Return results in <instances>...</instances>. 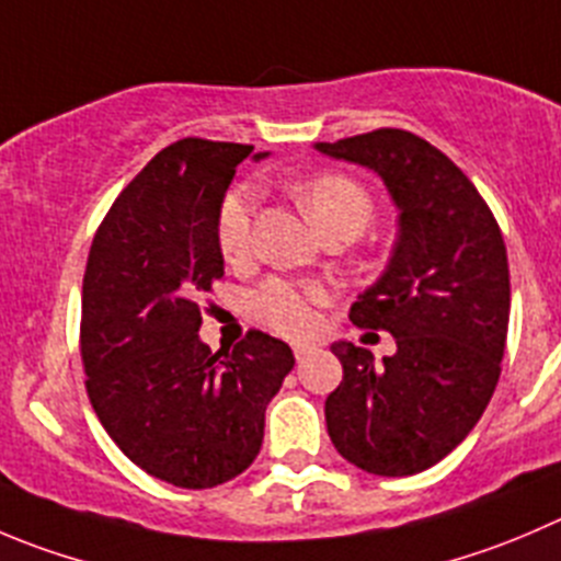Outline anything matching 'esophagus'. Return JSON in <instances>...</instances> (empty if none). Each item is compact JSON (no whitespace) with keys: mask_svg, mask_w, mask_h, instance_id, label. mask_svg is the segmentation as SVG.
<instances>
[{"mask_svg":"<svg viewBox=\"0 0 561 561\" xmlns=\"http://www.w3.org/2000/svg\"><path fill=\"white\" fill-rule=\"evenodd\" d=\"M314 351V342H307V340H296L293 342V353H296V358H304L309 356V353Z\"/></svg>","mask_w":561,"mask_h":561,"instance_id":"obj_1","label":"esophagus"}]
</instances>
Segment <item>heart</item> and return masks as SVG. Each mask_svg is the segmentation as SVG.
I'll use <instances>...</instances> for the list:
<instances>
[{"label": "heart", "mask_w": 561, "mask_h": 561, "mask_svg": "<svg viewBox=\"0 0 561 561\" xmlns=\"http://www.w3.org/2000/svg\"><path fill=\"white\" fill-rule=\"evenodd\" d=\"M298 205L323 236L334 230L358 232L373 219V203L356 181L345 175H314L296 188ZM257 208V192L252 186L232 188L219 210V247L225 257H241L252 241V219ZM325 301V287L318 282L268 279L249 296V309L257 320L285 334H304L314 325V307Z\"/></svg>", "instance_id": "obj_1"}]
</instances>
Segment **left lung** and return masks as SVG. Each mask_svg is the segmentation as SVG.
<instances>
[{"mask_svg":"<svg viewBox=\"0 0 561 561\" xmlns=\"http://www.w3.org/2000/svg\"><path fill=\"white\" fill-rule=\"evenodd\" d=\"M318 153L375 172L397 208V238L351 320L394 334L375 362L336 340L342 383L325 397V427L347 463L408 477L447 458L480 422L502 373L510 265L502 230L474 183L416 134L380 128Z\"/></svg>","mask_w":561,"mask_h":561,"instance_id":"1","label":"left lung"}]
</instances>
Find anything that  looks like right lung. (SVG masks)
Returning a JSON list of instances; mask_svg holds the SVG:
<instances>
[{"mask_svg": "<svg viewBox=\"0 0 561 561\" xmlns=\"http://www.w3.org/2000/svg\"><path fill=\"white\" fill-rule=\"evenodd\" d=\"M252 145L181 139L114 199L81 287V358L101 425L139 469L203 491L252 466L265 408L296 358L249 331L232 353L199 340V298L225 276L219 210Z\"/></svg>", "mask_w": 561, "mask_h": 561, "instance_id": "1", "label": "right lung"}]
</instances>
